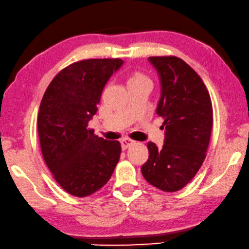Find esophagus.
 <instances>
[{
  "label": "esophagus",
  "mask_w": 249,
  "mask_h": 249,
  "mask_svg": "<svg viewBox=\"0 0 249 249\" xmlns=\"http://www.w3.org/2000/svg\"><path fill=\"white\" fill-rule=\"evenodd\" d=\"M135 143H136V141L130 139V138H124V139L121 140V146L124 149H127V148H129L130 146H132V144H135Z\"/></svg>",
  "instance_id": "1"
}]
</instances>
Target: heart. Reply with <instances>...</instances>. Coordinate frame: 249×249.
Returning a JSON list of instances; mask_svg holds the SVG:
<instances>
[{
    "label": "heart",
    "mask_w": 249,
    "mask_h": 249,
    "mask_svg": "<svg viewBox=\"0 0 249 249\" xmlns=\"http://www.w3.org/2000/svg\"><path fill=\"white\" fill-rule=\"evenodd\" d=\"M142 78H144L143 75H141V74H139V73H136V74H133V75L130 76V79H129V81H128V82L135 81V80H138V79H142Z\"/></svg>",
    "instance_id": "1"
}]
</instances>
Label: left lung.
I'll return each instance as SVG.
<instances>
[{
	"mask_svg": "<svg viewBox=\"0 0 249 249\" xmlns=\"http://www.w3.org/2000/svg\"><path fill=\"white\" fill-rule=\"evenodd\" d=\"M161 85L157 113L164 120V143L148 142L149 158L141 167L156 188L175 193L183 188L206 158L213 128V105L205 83L185 61L174 55L150 56Z\"/></svg>",
	"mask_w": 249,
	"mask_h": 249,
	"instance_id": "1",
	"label": "left lung"
}]
</instances>
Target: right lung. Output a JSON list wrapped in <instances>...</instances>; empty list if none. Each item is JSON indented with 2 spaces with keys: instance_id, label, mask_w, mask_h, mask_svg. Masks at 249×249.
<instances>
[{
  "instance_id": "right-lung-1",
  "label": "right lung",
  "mask_w": 249,
  "mask_h": 249,
  "mask_svg": "<svg viewBox=\"0 0 249 249\" xmlns=\"http://www.w3.org/2000/svg\"><path fill=\"white\" fill-rule=\"evenodd\" d=\"M124 61L88 59L56 74L45 90L37 114L42 156L55 181L68 194L87 197L111 178L121 144L88 127L106 83Z\"/></svg>"
}]
</instances>
